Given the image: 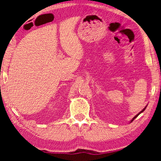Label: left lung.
Segmentation results:
<instances>
[{"instance_id": "obj_1", "label": "left lung", "mask_w": 161, "mask_h": 161, "mask_svg": "<svg viewBox=\"0 0 161 161\" xmlns=\"http://www.w3.org/2000/svg\"><path fill=\"white\" fill-rule=\"evenodd\" d=\"M146 108H147V106H146V107H145V108H144V109H143V110H142V111H141V112H139V113H138V114H137V115H136V116H134V117H133V119H132V120H131V122H133V120H134V119H136V117H137V116H138V115H139V114H141V113H142V112H143V111H144V110H145V109H146Z\"/></svg>"}]
</instances>
